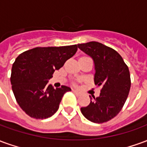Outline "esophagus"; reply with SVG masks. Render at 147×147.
<instances>
[{
    "label": "esophagus",
    "mask_w": 147,
    "mask_h": 147,
    "mask_svg": "<svg viewBox=\"0 0 147 147\" xmlns=\"http://www.w3.org/2000/svg\"><path fill=\"white\" fill-rule=\"evenodd\" d=\"M73 92L75 93V94H76L77 95H80V94H82V93L80 92V91H79V90H73Z\"/></svg>",
    "instance_id": "1"
}]
</instances>
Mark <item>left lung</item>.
<instances>
[{
	"label": "left lung",
	"mask_w": 147,
	"mask_h": 147,
	"mask_svg": "<svg viewBox=\"0 0 147 147\" xmlns=\"http://www.w3.org/2000/svg\"><path fill=\"white\" fill-rule=\"evenodd\" d=\"M78 47L92 57L94 62V83L102 86L98 98H90V103L81 108V113L91 122H107L123 108L131 87L128 67L113 49L98 42L78 44Z\"/></svg>",
	"instance_id": "8db88e82"
}]
</instances>
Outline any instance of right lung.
Wrapping results in <instances>:
<instances>
[{
	"label": "right lung",
	"instance_id": "1",
	"mask_svg": "<svg viewBox=\"0 0 147 147\" xmlns=\"http://www.w3.org/2000/svg\"><path fill=\"white\" fill-rule=\"evenodd\" d=\"M77 49V45L36 47L18 56L11 67V88L17 103L28 116L46 119L58 110L63 96L71 88L54 89L48 85L49 80Z\"/></svg>",
	"mask_w": 147,
	"mask_h": 147
}]
</instances>
